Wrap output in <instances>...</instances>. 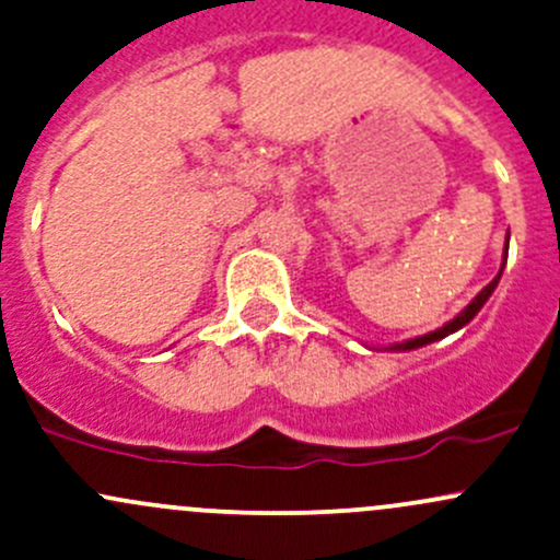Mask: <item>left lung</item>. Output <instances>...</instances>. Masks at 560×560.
<instances>
[{
  "instance_id": "8db88e82",
  "label": "left lung",
  "mask_w": 560,
  "mask_h": 560,
  "mask_svg": "<svg viewBox=\"0 0 560 560\" xmlns=\"http://www.w3.org/2000/svg\"><path fill=\"white\" fill-rule=\"evenodd\" d=\"M508 245H510V232H508V243H504V256H502V267H499V272H497V278L489 282V285L483 288V291L478 293V296L472 299L470 304L465 306V310L459 312V315L454 317V320H448L446 326L443 328H435V330H430V334H424V336H417V339H408V341H398V345H389L387 350H393V352H406V350H419V347H424V345H432V341H441V339H446L448 334H454V330H459V328H465L467 323L472 320L475 315H478L480 312V306H483L486 302H489V296L491 293H494V288L499 285V278H502V269H504V261H508Z\"/></svg>"
}]
</instances>
